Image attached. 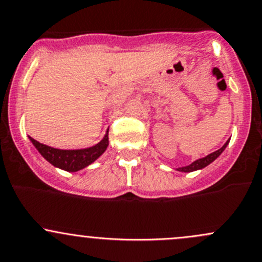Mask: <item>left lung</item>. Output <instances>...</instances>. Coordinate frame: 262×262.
Returning <instances> with one entry per match:
<instances>
[{
    "label": "left lung",
    "mask_w": 262,
    "mask_h": 262,
    "mask_svg": "<svg viewBox=\"0 0 262 262\" xmlns=\"http://www.w3.org/2000/svg\"><path fill=\"white\" fill-rule=\"evenodd\" d=\"M228 142H230V140H228L227 142H226L225 145H223L221 149H218L217 151H214V152H211L209 155L204 156V158L202 159H198V160L193 161V163L189 164V165L187 166H182V168H177L178 171H182V172H190V171H195V170H201V169L206 168V166H208L209 164L213 163V161L215 160V159L218 158V156L221 155V154L225 151L226 147H227Z\"/></svg>",
    "instance_id": "1"
}]
</instances>
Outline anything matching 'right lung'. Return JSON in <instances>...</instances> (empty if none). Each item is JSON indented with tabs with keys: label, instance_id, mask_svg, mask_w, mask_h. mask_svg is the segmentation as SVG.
Returning <instances> with one entry per match:
<instances>
[{
	"label": "right lung",
	"instance_id": "add662e5",
	"mask_svg": "<svg viewBox=\"0 0 262 262\" xmlns=\"http://www.w3.org/2000/svg\"><path fill=\"white\" fill-rule=\"evenodd\" d=\"M35 149L40 152V155L49 161L51 165L55 168L61 169L66 171H79L82 169L87 168L91 164H93L104 151L108 147V130L106 131V135L103 139L96 144L94 146L85 147V149H75V150H64V149H55V147L48 146V145L40 144L39 141L34 140L29 136Z\"/></svg>",
	"mask_w": 262,
	"mask_h": 262
}]
</instances>
